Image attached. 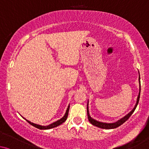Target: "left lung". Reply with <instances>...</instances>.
Returning <instances> with one entry per match:
<instances>
[{"label": "left lung", "mask_w": 149, "mask_h": 149, "mask_svg": "<svg viewBox=\"0 0 149 149\" xmlns=\"http://www.w3.org/2000/svg\"><path fill=\"white\" fill-rule=\"evenodd\" d=\"M139 83H140V88H139V96H138V98H137V101H136V105H135L134 108L133 109V110H131V112H130L129 113H128L127 116H125V117L123 118L122 119H120V120H119L118 121H117V122L116 123H102V122H99V121H97L95 120H94V119L92 118L90 116V115H89V110H88V104H87V117H88V119H89V121H90V123H91V124H93V125H95V126L98 127V128H103V129H113V128H118V126H120V125H122L123 123H124L127 120H128V118H129L130 117H131V116L132 114L133 113V112H134V110H136V107H137V105L138 103H139V98H140V93H141V82H140V74H139Z\"/></svg>", "instance_id": "8db88e82"}]
</instances>
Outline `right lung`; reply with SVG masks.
I'll use <instances>...</instances> for the list:
<instances>
[{
	"mask_svg": "<svg viewBox=\"0 0 149 149\" xmlns=\"http://www.w3.org/2000/svg\"><path fill=\"white\" fill-rule=\"evenodd\" d=\"M69 110H70V106H68V108H67V111H66V113L65 115L64 116L63 118H62L60 119V120L56 121V122L50 124L49 125H47V126H42V125H37V124H34L33 123L30 122V121L27 120L28 121L29 123H30L31 125H33V126L36 127V128H39V129H41V130H47V129H50V128H55V127L58 126V125H61L62 123H63L67 120V116H68V113H69Z\"/></svg>",
	"mask_w": 149,
	"mask_h": 149,
	"instance_id": "add662e5",
	"label": "right lung"
}]
</instances>
